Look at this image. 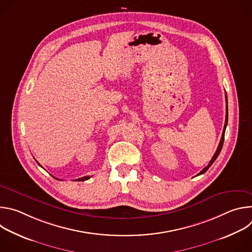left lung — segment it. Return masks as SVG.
Listing matches in <instances>:
<instances>
[{
    "mask_svg": "<svg viewBox=\"0 0 252 252\" xmlns=\"http://www.w3.org/2000/svg\"><path fill=\"white\" fill-rule=\"evenodd\" d=\"M225 98H226V102H227V95H226V93H225ZM227 119H228V116H227V106H226V117H225V124H224V127H223V131H222V135H221V138H220V145H219V148H218V150H217V152H215V154H214V156L212 157V158H211V160L209 161V163H208V165L207 166H205L198 174H202V173H204L209 167H210V165L214 162V160L218 158V157H219V155H220V151H221V149H222V146H223V140H224V133H225V128H226V126H227Z\"/></svg>",
    "mask_w": 252,
    "mask_h": 252,
    "instance_id": "8db88e82",
    "label": "left lung"
}]
</instances>
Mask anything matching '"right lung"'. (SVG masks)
<instances>
[{
    "label": "right lung",
    "instance_id": "obj_1",
    "mask_svg": "<svg viewBox=\"0 0 252 252\" xmlns=\"http://www.w3.org/2000/svg\"><path fill=\"white\" fill-rule=\"evenodd\" d=\"M38 162V161H37ZM38 164L40 165V166H42L39 162H38ZM90 178V176H83V177H81V178H78V179H76L75 182H84V181H87V179H89ZM58 179V178H57Z\"/></svg>",
    "mask_w": 252,
    "mask_h": 252
}]
</instances>
